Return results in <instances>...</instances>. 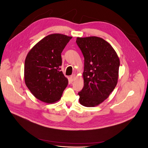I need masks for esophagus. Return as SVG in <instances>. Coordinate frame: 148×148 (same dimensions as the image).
Wrapping results in <instances>:
<instances>
[{
	"label": "esophagus",
	"mask_w": 148,
	"mask_h": 148,
	"mask_svg": "<svg viewBox=\"0 0 148 148\" xmlns=\"http://www.w3.org/2000/svg\"><path fill=\"white\" fill-rule=\"evenodd\" d=\"M75 78H76V75H71V77H70V80L71 82H73Z\"/></svg>",
	"instance_id": "esophagus-1"
}]
</instances>
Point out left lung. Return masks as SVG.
Listing matches in <instances>:
<instances>
[{"label": "left lung", "mask_w": 148, "mask_h": 148, "mask_svg": "<svg viewBox=\"0 0 148 148\" xmlns=\"http://www.w3.org/2000/svg\"><path fill=\"white\" fill-rule=\"evenodd\" d=\"M84 58V86L78 92L82 106L92 107L101 104L117 84L120 59L114 49L97 36L77 38Z\"/></svg>", "instance_id": "1"}]
</instances>
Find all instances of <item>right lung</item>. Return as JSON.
I'll return each mask as SVG.
<instances>
[{
  "instance_id": "obj_1",
  "label": "right lung",
  "mask_w": 148,
  "mask_h": 148,
  "mask_svg": "<svg viewBox=\"0 0 148 148\" xmlns=\"http://www.w3.org/2000/svg\"><path fill=\"white\" fill-rule=\"evenodd\" d=\"M72 38L54 33L44 37L31 49L25 62V82L33 95L42 102L59 101L69 83L63 72L61 53Z\"/></svg>"
}]
</instances>
